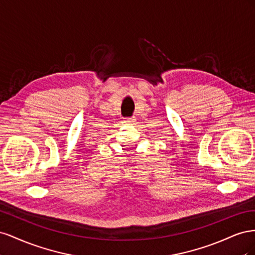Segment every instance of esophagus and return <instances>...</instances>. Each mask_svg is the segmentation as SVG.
<instances>
[{
    "label": "esophagus",
    "mask_w": 255,
    "mask_h": 255,
    "mask_svg": "<svg viewBox=\"0 0 255 255\" xmlns=\"http://www.w3.org/2000/svg\"><path fill=\"white\" fill-rule=\"evenodd\" d=\"M123 121H125V123H134L136 119L134 117H130V118H126Z\"/></svg>",
    "instance_id": "esophagus-1"
}]
</instances>
